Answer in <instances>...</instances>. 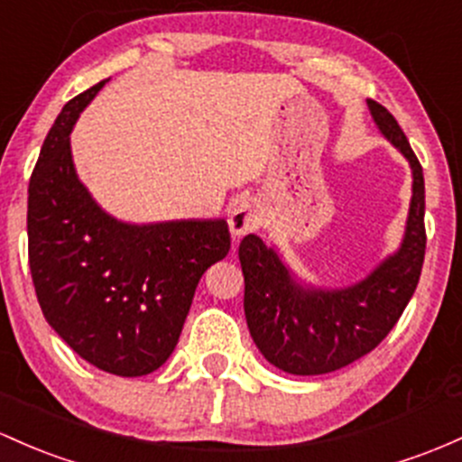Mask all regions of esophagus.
Instances as JSON below:
<instances>
[{
	"instance_id": "1",
	"label": "esophagus",
	"mask_w": 462,
	"mask_h": 462,
	"mask_svg": "<svg viewBox=\"0 0 462 462\" xmlns=\"http://www.w3.org/2000/svg\"><path fill=\"white\" fill-rule=\"evenodd\" d=\"M263 226V212L254 199H241L230 212V230L235 236L254 232Z\"/></svg>"
}]
</instances>
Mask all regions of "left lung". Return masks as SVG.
Wrapping results in <instances>:
<instances>
[{"instance_id":"obj_1","label":"left lung","mask_w":462,"mask_h":462,"mask_svg":"<svg viewBox=\"0 0 462 462\" xmlns=\"http://www.w3.org/2000/svg\"><path fill=\"white\" fill-rule=\"evenodd\" d=\"M382 134L412 166V204L405 239L366 281L348 289H302L272 247L247 235L239 245L247 328L258 351L281 371L324 374L368 355L402 318L425 258V181L417 155L394 116L368 100Z\"/></svg>"}]
</instances>
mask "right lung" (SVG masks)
Masks as SVG:
<instances>
[{
  "mask_svg": "<svg viewBox=\"0 0 462 462\" xmlns=\"http://www.w3.org/2000/svg\"><path fill=\"white\" fill-rule=\"evenodd\" d=\"M103 85L69 100L43 142L28 186V261L45 320L68 346L100 371L140 377L171 357L230 230L223 219L126 226L94 204L69 131Z\"/></svg>",
  "mask_w": 462,
  "mask_h": 462,
  "instance_id": "add662e5",
  "label": "right lung"
}]
</instances>
